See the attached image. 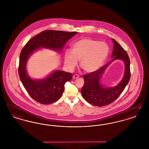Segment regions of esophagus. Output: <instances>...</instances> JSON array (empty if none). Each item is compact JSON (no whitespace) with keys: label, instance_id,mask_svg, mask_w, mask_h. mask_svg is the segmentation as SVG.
Wrapping results in <instances>:
<instances>
[{"label":"esophagus","instance_id":"esophagus-1","mask_svg":"<svg viewBox=\"0 0 149 149\" xmlns=\"http://www.w3.org/2000/svg\"><path fill=\"white\" fill-rule=\"evenodd\" d=\"M79 78V75H78V74H75V75H73V77H72L73 79H77V78Z\"/></svg>","mask_w":149,"mask_h":149}]
</instances>
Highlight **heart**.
I'll return each instance as SVG.
<instances>
[{
	"instance_id": "1",
	"label": "heart",
	"mask_w": 149,
	"mask_h": 149,
	"mask_svg": "<svg viewBox=\"0 0 149 149\" xmlns=\"http://www.w3.org/2000/svg\"><path fill=\"white\" fill-rule=\"evenodd\" d=\"M108 54L109 47L106 43L92 38H83L73 44L71 51L65 52V61L72 68L77 64V60H80V66L84 71L93 72L101 67Z\"/></svg>"
}]
</instances>
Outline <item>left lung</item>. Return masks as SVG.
<instances>
[{"instance_id": "obj_1", "label": "left lung", "mask_w": 149, "mask_h": 149, "mask_svg": "<svg viewBox=\"0 0 149 149\" xmlns=\"http://www.w3.org/2000/svg\"><path fill=\"white\" fill-rule=\"evenodd\" d=\"M112 41L113 51L111 57H113V60L98 70L83 75L84 85L81 89L82 96L86 102L95 106H105L113 102L124 91L130 79V61L127 53L114 39H112ZM117 59H122L125 64L124 78L120 83L114 87L103 88L99 82L101 75L106 66Z\"/></svg>"}]
</instances>
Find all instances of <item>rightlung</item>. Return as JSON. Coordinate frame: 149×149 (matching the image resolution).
<instances>
[{
	"label": "right lung",
	"instance_id": "obj_1",
	"mask_svg": "<svg viewBox=\"0 0 149 149\" xmlns=\"http://www.w3.org/2000/svg\"><path fill=\"white\" fill-rule=\"evenodd\" d=\"M77 33L46 30L32 38L22 49L18 66L19 76L31 97L36 102L43 104L55 102L61 97L65 84L71 80L73 75L70 72L57 70L42 80H33L26 72V65L29 57L41 47L61 51L65 43Z\"/></svg>",
	"mask_w": 149,
	"mask_h": 149
}]
</instances>
